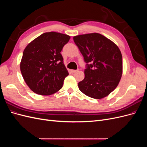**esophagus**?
Listing matches in <instances>:
<instances>
[{"label":"esophagus","mask_w":147,"mask_h":147,"mask_svg":"<svg viewBox=\"0 0 147 147\" xmlns=\"http://www.w3.org/2000/svg\"><path fill=\"white\" fill-rule=\"evenodd\" d=\"M77 72V70H70V72L72 73V74H74V73Z\"/></svg>","instance_id":"obj_1"}]
</instances>
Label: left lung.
I'll list each match as a JSON object with an SVG mask.
<instances>
[{
	"instance_id": "obj_1",
	"label": "left lung",
	"mask_w": 147,
	"mask_h": 147,
	"mask_svg": "<svg viewBox=\"0 0 147 147\" xmlns=\"http://www.w3.org/2000/svg\"><path fill=\"white\" fill-rule=\"evenodd\" d=\"M73 38L87 63L84 78L78 83L79 90L96 99L107 96L117 87L122 76L123 59L119 48L99 33L79 35Z\"/></svg>"
}]
</instances>
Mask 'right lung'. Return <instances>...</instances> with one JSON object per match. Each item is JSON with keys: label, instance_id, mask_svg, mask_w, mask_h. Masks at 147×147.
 <instances>
[{"label": "right lung", "instance_id": "1", "mask_svg": "<svg viewBox=\"0 0 147 147\" xmlns=\"http://www.w3.org/2000/svg\"><path fill=\"white\" fill-rule=\"evenodd\" d=\"M70 38L64 34L45 32L25 48L20 70L24 80L34 92L48 96L63 87L69 72L61 52Z\"/></svg>", "mask_w": 147, "mask_h": 147}]
</instances>
